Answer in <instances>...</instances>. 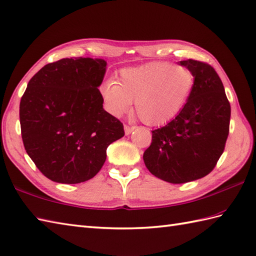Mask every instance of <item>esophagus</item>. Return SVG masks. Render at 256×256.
Returning a JSON list of instances; mask_svg holds the SVG:
<instances>
[{
	"label": "esophagus",
	"mask_w": 256,
	"mask_h": 256,
	"mask_svg": "<svg viewBox=\"0 0 256 256\" xmlns=\"http://www.w3.org/2000/svg\"><path fill=\"white\" fill-rule=\"evenodd\" d=\"M135 126H130V125H125L124 126V132H125V135H130L133 131H134Z\"/></svg>",
	"instance_id": "obj_1"
}]
</instances>
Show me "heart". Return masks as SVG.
I'll return each instance as SVG.
<instances>
[{"mask_svg":"<svg viewBox=\"0 0 256 256\" xmlns=\"http://www.w3.org/2000/svg\"><path fill=\"white\" fill-rule=\"evenodd\" d=\"M194 74L187 67L170 62H150L120 72L118 82L101 86L106 110L116 116L130 111L134 100L140 121L160 126L175 118L184 108L194 86Z\"/></svg>","mask_w":256,"mask_h":256,"instance_id":"heart-1","label":"heart"}]
</instances>
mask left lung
Listing matches in <instances>:
<instances>
[{
  "label": "left lung",
  "instance_id": "8db88e82",
  "mask_svg": "<svg viewBox=\"0 0 256 256\" xmlns=\"http://www.w3.org/2000/svg\"><path fill=\"white\" fill-rule=\"evenodd\" d=\"M194 74V86L178 116L152 131L144 152L148 170L170 184L197 180L208 175L224 153L229 135L230 103L216 70L208 64L179 62Z\"/></svg>",
  "mask_w": 256,
  "mask_h": 256
}]
</instances>
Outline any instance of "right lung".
<instances>
[{
  "instance_id": "add662e5",
  "label": "right lung",
  "mask_w": 256,
  "mask_h": 256,
  "mask_svg": "<svg viewBox=\"0 0 256 256\" xmlns=\"http://www.w3.org/2000/svg\"><path fill=\"white\" fill-rule=\"evenodd\" d=\"M106 62L64 58L32 77L20 103L26 153L50 180L79 184L94 178L106 148L124 136L123 124L103 108L100 90Z\"/></svg>"
}]
</instances>
